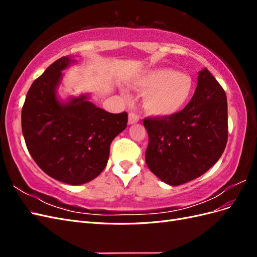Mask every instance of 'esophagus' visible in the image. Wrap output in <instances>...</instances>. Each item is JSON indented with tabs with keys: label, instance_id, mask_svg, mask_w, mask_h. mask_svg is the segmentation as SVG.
<instances>
[{
	"label": "esophagus",
	"instance_id": "obj_1",
	"mask_svg": "<svg viewBox=\"0 0 257 257\" xmlns=\"http://www.w3.org/2000/svg\"><path fill=\"white\" fill-rule=\"evenodd\" d=\"M139 121V116L133 112L128 113V124H135Z\"/></svg>",
	"mask_w": 257,
	"mask_h": 257
}]
</instances>
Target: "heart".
<instances>
[{
    "label": "heart",
    "instance_id": "obj_1",
    "mask_svg": "<svg viewBox=\"0 0 257 257\" xmlns=\"http://www.w3.org/2000/svg\"><path fill=\"white\" fill-rule=\"evenodd\" d=\"M137 89L145 93L144 109L157 118H170L190 103L195 82L188 74L173 68H157L135 80Z\"/></svg>",
    "mask_w": 257,
    "mask_h": 257
}]
</instances>
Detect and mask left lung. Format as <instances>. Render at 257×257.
Returning a JSON list of instances; mask_svg holds the SVG:
<instances>
[{"label": "left lung", "mask_w": 257, "mask_h": 257, "mask_svg": "<svg viewBox=\"0 0 257 257\" xmlns=\"http://www.w3.org/2000/svg\"><path fill=\"white\" fill-rule=\"evenodd\" d=\"M149 135L146 163L163 182L180 185L207 173L227 143V98L205 67L198 72L195 93L170 118H146Z\"/></svg>", "instance_id": "left-lung-1"}]
</instances>
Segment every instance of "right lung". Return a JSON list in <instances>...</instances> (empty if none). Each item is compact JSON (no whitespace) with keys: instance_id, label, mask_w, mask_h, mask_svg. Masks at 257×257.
<instances>
[{"instance_id":"obj_1","label":"right lung","mask_w":257,"mask_h":257,"mask_svg":"<svg viewBox=\"0 0 257 257\" xmlns=\"http://www.w3.org/2000/svg\"><path fill=\"white\" fill-rule=\"evenodd\" d=\"M76 62L72 56L53 62L31 85L21 112L31 157L44 173L71 185L87 183L103 172L112 141L127 125L126 112L102 109L88 93L61 98L63 71Z\"/></svg>"}]
</instances>
